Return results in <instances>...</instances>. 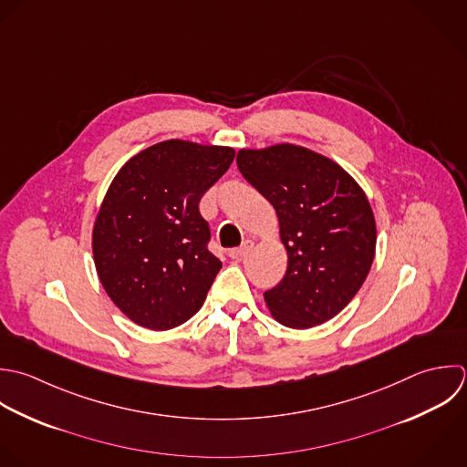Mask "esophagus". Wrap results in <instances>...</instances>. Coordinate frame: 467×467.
Segmentation results:
<instances>
[{"label":"esophagus","instance_id":"34e87169","mask_svg":"<svg viewBox=\"0 0 467 467\" xmlns=\"http://www.w3.org/2000/svg\"><path fill=\"white\" fill-rule=\"evenodd\" d=\"M253 245H254V244H253L251 240H245L240 247L231 249V251H229V256H231L233 260H242V258H245V256L249 254V251L253 249Z\"/></svg>","mask_w":467,"mask_h":467}]
</instances>
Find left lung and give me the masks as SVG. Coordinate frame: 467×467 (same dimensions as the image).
Wrapping results in <instances>:
<instances>
[{
	"label": "left lung",
	"instance_id": "8db88e82",
	"mask_svg": "<svg viewBox=\"0 0 467 467\" xmlns=\"http://www.w3.org/2000/svg\"><path fill=\"white\" fill-rule=\"evenodd\" d=\"M236 161L275 207L287 251L285 276L264 293L269 313L293 329L331 320L375 258L377 223L364 189L331 158L293 143L240 149Z\"/></svg>",
	"mask_w": 467,
	"mask_h": 467
}]
</instances>
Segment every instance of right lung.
Returning <instances> with one entry per match:
<instances>
[{
    "instance_id": "obj_1",
    "label": "right lung",
    "mask_w": 467,
    "mask_h": 467,
    "mask_svg": "<svg viewBox=\"0 0 467 467\" xmlns=\"http://www.w3.org/2000/svg\"><path fill=\"white\" fill-rule=\"evenodd\" d=\"M233 147L165 140L134 154L110 182L92 227L98 278L136 326L167 331L203 306L222 262L207 251L202 196Z\"/></svg>"
}]
</instances>
